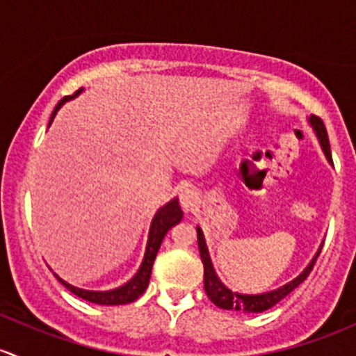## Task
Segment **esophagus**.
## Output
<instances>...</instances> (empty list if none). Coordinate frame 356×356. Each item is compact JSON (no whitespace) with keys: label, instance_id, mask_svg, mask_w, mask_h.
<instances>
[{"label":"esophagus","instance_id":"obj_1","mask_svg":"<svg viewBox=\"0 0 356 356\" xmlns=\"http://www.w3.org/2000/svg\"><path fill=\"white\" fill-rule=\"evenodd\" d=\"M179 201L184 211H193L200 204V195L193 188H184L179 195Z\"/></svg>","mask_w":356,"mask_h":356}]
</instances>
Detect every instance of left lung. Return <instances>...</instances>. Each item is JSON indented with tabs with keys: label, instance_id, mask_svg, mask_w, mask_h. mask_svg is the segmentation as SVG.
Segmentation results:
<instances>
[{
	"label": "left lung",
	"instance_id": "1",
	"mask_svg": "<svg viewBox=\"0 0 356 356\" xmlns=\"http://www.w3.org/2000/svg\"><path fill=\"white\" fill-rule=\"evenodd\" d=\"M308 124L310 127L314 129L315 136H317V141L321 145L322 153H324L325 158H327L329 163L332 165V156H331V146H329V138H327V131H325L324 124L318 117L315 115H310L308 117ZM334 167V165H332ZM196 232H198V250H200V257L201 261H203V268H204V293L208 294V298L211 300V303L217 305L218 308H224V310H234V312H245V314H260V312L268 310L272 308L274 305H277L282 298H286L293 289H296L305 279L308 277V274L312 272L314 268L315 260L317 257L321 254L322 245L318 246L317 253L314 254V258L310 260V264L303 268L301 274H298L293 281L286 282L284 286L277 289H272L267 291V293H260V294H245V293H236V291L229 289L224 282L220 281V277L217 275L215 272L213 264H211V258H210V251H208L207 241H204V234L201 231V227L198 225L196 227Z\"/></svg>",
	"mask_w": 356,
	"mask_h": 356
}]
</instances>
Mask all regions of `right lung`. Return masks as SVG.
Instances as JSON below:
<instances>
[{
    "label": "right lung",
    "mask_w": 356,
    "mask_h": 356,
    "mask_svg": "<svg viewBox=\"0 0 356 356\" xmlns=\"http://www.w3.org/2000/svg\"><path fill=\"white\" fill-rule=\"evenodd\" d=\"M84 89H79L75 95L72 96H65L58 105L55 106L53 110L51 118H49V124L48 127L51 125V122L55 120L56 113L58 110L65 105L67 102L74 99L75 96H79ZM182 220V210H181V204H179V198H172L168 203H165L163 207L158 208V211L153 217L152 225H149V232H148V241H146V250H145V257H143L141 265H139L138 272L129 279L125 284L118 286L115 289H108V291H91V289H82L77 288V286H72L68 284L67 281H63L58 274H55V277L62 282L65 288L74 293L75 296L82 298L86 301H91V303L96 305H127L132 303L134 300H138L143 293H145L146 288L149 284V277H152V268H153V261H155L158 250H160L161 241H163L165 234L174 227L175 224Z\"/></svg>",
    "instance_id": "add662e5"
}]
</instances>
